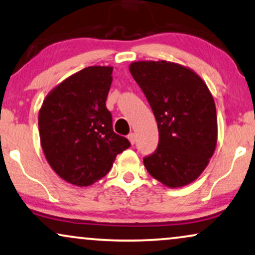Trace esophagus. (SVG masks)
<instances>
[{"label": "esophagus", "instance_id": "esophagus-1", "mask_svg": "<svg viewBox=\"0 0 255 255\" xmlns=\"http://www.w3.org/2000/svg\"><path fill=\"white\" fill-rule=\"evenodd\" d=\"M128 140H130V143L132 145L135 143V133H133V132H131V133L128 135Z\"/></svg>", "mask_w": 255, "mask_h": 255}]
</instances>
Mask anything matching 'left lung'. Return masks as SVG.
Listing matches in <instances>:
<instances>
[{"instance_id": "obj_1", "label": "left lung", "mask_w": 255, "mask_h": 255, "mask_svg": "<svg viewBox=\"0 0 255 255\" xmlns=\"http://www.w3.org/2000/svg\"><path fill=\"white\" fill-rule=\"evenodd\" d=\"M130 72L153 111L158 147L144 157L154 179L167 187L192 183L216 150L217 111L205 82L191 69L166 61L131 63Z\"/></svg>"}]
</instances>
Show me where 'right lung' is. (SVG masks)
Instances as JSON below:
<instances>
[{
    "label": "right lung",
    "instance_id": "obj_1",
    "mask_svg": "<svg viewBox=\"0 0 255 255\" xmlns=\"http://www.w3.org/2000/svg\"><path fill=\"white\" fill-rule=\"evenodd\" d=\"M111 67H88L49 92L38 114L41 145L62 179L89 186L110 171L130 141L115 133L107 97Z\"/></svg>",
    "mask_w": 255,
    "mask_h": 255
}]
</instances>
